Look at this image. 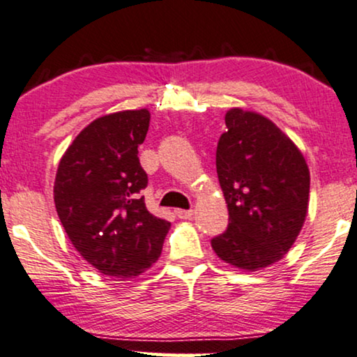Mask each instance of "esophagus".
Instances as JSON below:
<instances>
[{"mask_svg": "<svg viewBox=\"0 0 357 357\" xmlns=\"http://www.w3.org/2000/svg\"><path fill=\"white\" fill-rule=\"evenodd\" d=\"M175 213H177L178 218L187 220V218H190L192 215H193V210H175Z\"/></svg>", "mask_w": 357, "mask_h": 357, "instance_id": "34e87169", "label": "esophagus"}]
</instances>
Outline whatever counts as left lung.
Returning a JSON list of instances; mask_svg holds the SVG:
<instances>
[{
  "label": "left lung",
  "mask_w": 357,
  "mask_h": 357,
  "mask_svg": "<svg viewBox=\"0 0 357 357\" xmlns=\"http://www.w3.org/2000/svg\"><path fill=\"white\" fill-rule=\"evenodd\" d=\"M217 174L228 227L212 238L223 261L255 271L291 248L307 212L310 170L303 153L266 117L241 109L225 116Z\"/></svg>",
  "instance_id": "1"
}]
</instances>
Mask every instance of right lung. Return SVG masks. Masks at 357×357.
Wrapping results in <instances>:
<instances>
[{
  "instance_id": "right-lung-1",
  "label": "right lung",
  "mask_w": 357,
  "mask_h": 357,
  "mask_svg": "<svg viewBox=\"0 0 357 357\" xmlns=\"http://www.w3.org/2000/svg\"><path fill=\"white\" fill-rule=\"evenodd\" d=\"M149 121L147 109L96 119L57 167V217L79 255L114 278L137 276L152 266L170 228L149 212L140 195L149 178L137 147Z\"/></svg>"
}]
</instances>
